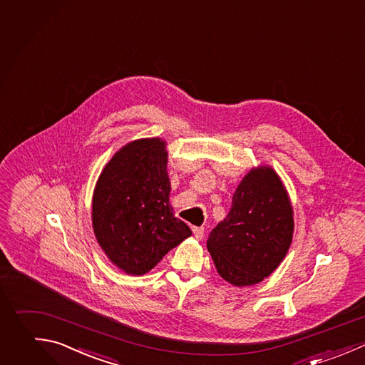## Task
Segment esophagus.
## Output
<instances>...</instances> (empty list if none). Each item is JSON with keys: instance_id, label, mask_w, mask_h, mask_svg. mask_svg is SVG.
I'll list each match as a JSON object with an SVG mask.
<instances>
[{"instance_id": "esophagus-1", "label": "esophagus", "mask_w": 365, "mask_h": 365, "mask_svg": "<svg viewBox=\"0 0 365 365\" xmlns=\"http://www.w3.org/2000/svg\"><path fill=\"white\" fill-rule=\"evenodd\" d=\"M192 232H194L195 238L201 240L204 237V227H192Z\"/></svg>"}]
</instances>
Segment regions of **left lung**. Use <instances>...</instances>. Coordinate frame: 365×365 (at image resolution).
Instances as JSON below:
<instances>
[{"label": "left lung", "instance_id": "obj_1", "mask_svg": "<svg viewBox=\"0 0 365 365\" xmlns=\"http://www.w3.org/2000/svg\"><path fill=\"white\" fill-rule=\"evenodd\" d=\"M294 231L288 194L271 167L252 168L240 182L231 210L208 235L218 274L232 285H252L284 259Z\"/></svg>", "mask_w": 365, "mask_h": 365}]
</instances>
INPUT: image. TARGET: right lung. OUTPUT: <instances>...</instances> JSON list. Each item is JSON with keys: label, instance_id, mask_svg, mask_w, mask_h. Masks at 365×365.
<instances>
[{"label": "right lung", "instance_id": "add662e5", "mask_svg": "<svg viewBox=\"0 0 365 365\" xmlns=\"http://www.w3.org/2000/svg\"><path fill=\"white\" fill-rule=\"evenodd\" d=\"M165 141L137 140L123 147L103 170L93 195V228L114 265L131 275L153 269L191 235L174 215Z\"/></svg>", "mask_w": 365, "mask_h": 365}]
</instances>
